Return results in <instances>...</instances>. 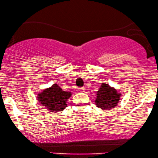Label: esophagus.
Returning <instances> with one entry per match:
<instances>
[{"mask_svg":"<svg viewBox=\"0 0 158 158\" xmlns=\"http://www.w3.org/2000/svg\"><path fill=\"white\" fill-rule=\"evenodd\" d=\"M85 89H86L84 87H80L77 89V91H78L79 93H84V92H85Z\"/></svg>","mask_w":158,"mask_h":158,"instance_id":"34e87169","label":"esophagus"}]
</instances>
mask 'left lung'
Masks as SVG:
<instances>
[{"label":"left lung","mask_w":158,"mask_h":158,"mask_svg":"<svg viewBox=\"0 0 158 158\" xmlns=\"http://www.w3.org/2000/svg\"><path fill=\"white\" fill-rule=\"evenodd\" d=\"M121 94L114 87L107 83H102L96 93L95 104L102 110H111L118 105Z\"/></svg>","instance_id":"1"}]
</instances>
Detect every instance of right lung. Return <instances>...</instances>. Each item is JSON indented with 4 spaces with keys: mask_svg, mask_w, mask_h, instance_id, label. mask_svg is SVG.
Wrapping results in <instances>:
<instances>
[{
    "mask_svg": "<svg viewBox=\"0 0 158 158\" xmlns=\"http://www.w3.org/2000/svg\"><path fill=\"white\" fill-rule=\"evenodd\" d=\"M72 95V92L62 90L58 84H53L39 92L37 99L47 111L57 113L63 111L67 107V101Z\"/></svg>",
    "mask_w": 158,
    "mask_h": 158,
    "instance_id": "1",
    "label": "right lung"
}]
</instances>
